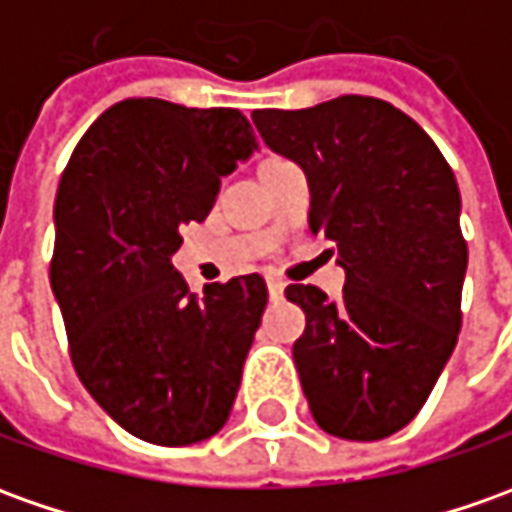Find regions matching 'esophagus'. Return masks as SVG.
Returning <instances> with one entry per match:
<instances>
[{"instance_id": "obj_1", "label": "esophagus", "mask_w": 512, "mask_h": 512, "mask_svg": "<svg viewBox=\"0 0 512 512\" xmlns=\"http://www.w3.org/2000/svg\"><path fill=\"white\" fill-rule=\"evenodd\" d=\"M266 285H269L271 300H280V297H283V291H285L283 280H277V277H269V280H266Z\"/></svg>"}]
</instances>
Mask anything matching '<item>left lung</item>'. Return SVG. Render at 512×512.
Here are the masks:
<instances>
[{"instance_id":"8db88e82","label":"left lung","mask_w":512,"mask_h":512,"mask_svg":"<svg viewBox=\"0 0 512 512\" xmlns=\"http://www.w3.org/2000/svg\"><path fill=\"white\" fill-rule=\"evenodd\" d=\"M252 120L274 154L305 170L311 232L344 269L339 300L316 285L285 288L305 311L294 364L311 415L342 440L389 437L420 412L460 336L468 246L454 170L378 97L257 109Z\"/></svg>"}]
</instances>
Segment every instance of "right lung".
<instances>
[{
  "instance_id": "add662e5",
  "label": "right lung",
  "mask_w": 512,
  "mask_h": 512,
  "mask_svg": "<svg viewBox=\"0 0 512 512\" xmlns=\"http://www.w3.org/2000/svg\"><path fill=\"white\" fill-rule=\"evenodd\" d=\"M255 151L238 109L131 97L97 117L61 176L50 285L72 364L145 443L193 446L229 420L269 291L243 274L196 297L170 257Z\"/></svg>"
}]
</instances>
